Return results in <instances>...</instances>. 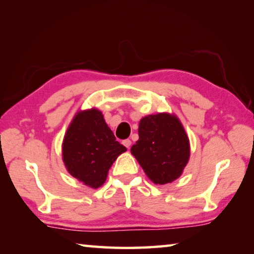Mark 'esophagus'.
<instances>
[{
	"mask_svg": "<svg viewBox=\"0 0 254 254\" xmlns=\"http://www.w3.org/2000/svg\"><path fill=\"white\" fill-rule=\"evenodd\" d=\"M122 143H123L124 147H127V149L131 147V140H130V139H126V140H123V141H122Z\"/></svg>",
	"mask_w": 254,
	"mask_h": 254,
	"instance_id": "34e87169",
	"label": "esophagus"
}]
</instances>
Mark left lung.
Here are the masks:
<instances>
[{
  "label": "left lung",
  "instance_id": "1",
  "mask_svg": "<svg viewBox=\"0 0 254 254\" xmlns=\"http://www.w3.org/2000/svg\"><path fill=\"white\" fill-rule=\"evenodd\" d=\"M131 153L145 175L156 185H165L180 177L190 156L189 140L179 119L158 113L141 119L139 140Z\"/></svg>",
  "mask_w": 254,
  "mask_h": 254
}]
</instances>
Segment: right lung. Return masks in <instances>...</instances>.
<instances>
[{"mask_svg":"<svg viewBox=\"0 0 254 254\" xmlns=\"http://www.w3.org/2000/svg\"><path fill=\"white\" fill-rule=\"evenodd\" d=\"M126 151L96 109L76 113L63 142V160L68 173L91 188L105 183L111 166Z\"/></svg>","mask_w":254,"mask_h":254,"instance_id":"obj_1","label":"right lung"}]
</instances>
